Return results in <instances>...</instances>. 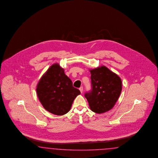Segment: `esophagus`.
Returning <instances> with one entry per match:
<instances>
[{"label":"esophagus","instance_id":"34e87169","mask_svg":"<svg viewBox=\"0 0 158 158\" xmlns=\"http://www.w3.org/2000/svg\"><path fill=\"white\" fill-rule=\"evenodd\" d=\"M79 90L81 91V93H82V92L83 91V87H81L79 88Z\"/></svg>","mask_w":158,"mask_h":158}]
</instances>
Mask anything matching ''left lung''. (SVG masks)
Wrapping results in <instances>:
<instances>
[{
  "label": "left lung",
  "instance_id": "left-lung-1",
  "mask_svg": "<svg viewBox=\"0 0 158 158\" xmlns=\"http://www.w3.org/2000/svg\"><path fill=\"white\" fill-rule=\"evenodd\" d=\"M90 71L92 89L85 96L93 112L102 114L111 110L118 100L122 91V81L105 66Z\"/></svg>",
  "mask_w": 158,
  "mask_h": 158
}]
</instances>
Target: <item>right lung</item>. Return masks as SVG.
Listing matches in <instances>:
<instances>
[{
    "label": "right lung",
    "mask_w": 158,
    "mask_h": 158,
    "mask_svg": "<svg viewBox=\"0 0 158 158\" xmlns=\"http://www.w3.org/2000/svg\"><path fill=\"white\" fill-rule=\"evenodd\" d=\"M36 93L44 108L56 115L68 112L73 100L81 94L58 64L52 65L41 77Z\"/></svg>",
    "instance_id": "1"
}]
</instances>
